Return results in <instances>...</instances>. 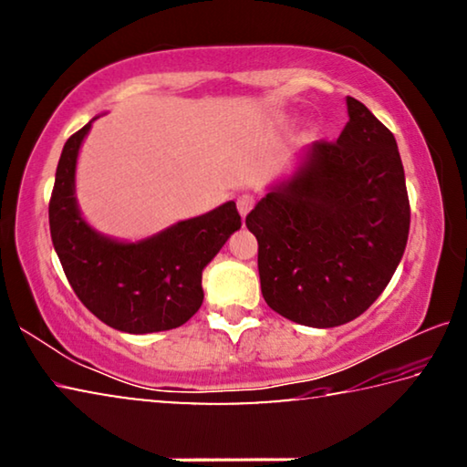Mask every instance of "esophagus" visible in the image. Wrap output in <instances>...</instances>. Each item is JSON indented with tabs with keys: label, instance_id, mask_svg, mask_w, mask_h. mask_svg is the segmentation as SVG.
<instances>
[{
	"label": "esophagus",
	"instance_id": "obj_1",
	"mask_svg": "<svg viewBox=\"0 0 467 467\" xmlns=\"http://www.w3.org/2000/svg\"><path fill=\"white\" fill-rule=\"evenodd\" d=\"M253 205H255V197L244 193V195H239V200H236V210H239V214L244 218L249 214V212L253 210Z\"/></svg>",
	"mask_w": 467,
	"mask_h": 467
}]
</instances>
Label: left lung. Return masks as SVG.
Returning <instances> with one entry per match:
<instances>
[{
  "label": "left lung",
  "instance_id": "left-lung-1",
  "mask_svg": "<svg viewBox=\"0 0 467 467\" xmlns=\"http://www.w3.org/2000/svg\"><path fill=\"white\" fill-rule=\"evenodd\" d=\"M336 141H313L298 167L249 212L270 309L306 327H337L375 303L404 257L410 202L393 133L346 97Z\"/></svg>",
  "mask_w": 467,
  "mask_h": 467
}]
</instances>
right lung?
<instances>
[{"mask_svg":"<svg viewBox=\"0 0 467 467\" xmlns=\"http://www.w3.org/2000/svg\"><path fill=\"white\" fill-rule=\"evenodd\" d=\"M94 119L66 141L55 172L49 203L55 253L78 298L109 327L136 336L175 329L202 306L205 265L241 228L236 203L179 220L140 241L97 231L76 197L78 156Z\"/></svg>","mask_w":467,"mask_h":467,"instance_id":"obj_1","label":"right lung"}]
</instances>
